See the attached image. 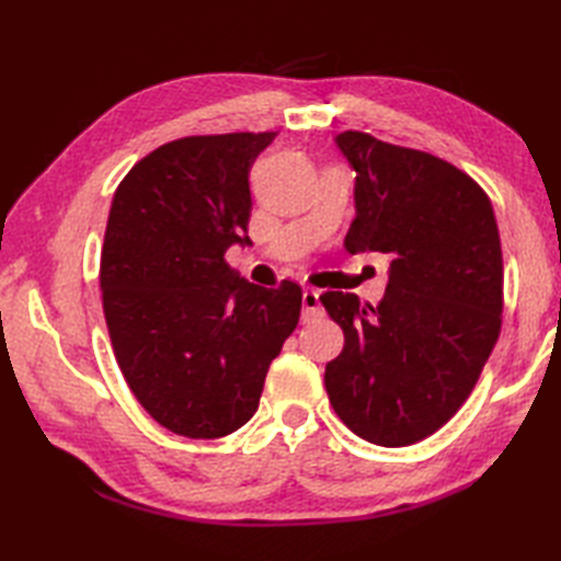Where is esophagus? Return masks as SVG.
I'll return each instance as SVG.
<instances>
[{
  "label": "esophagus",
  "instance_id": "1",
  "mask_svg": "<svg viewBox=\"0 0 561 561\" xmlns=\"http://www.w3.org/2000/svg\"><path fill=\"white\" fill-rule=\"evenodd\" d=\"M320 313H323V306H320V291L306 289L304 291V320L318 318Z\"/></svg>",
  "mask_w": 561,
  "mask_h": 561
}]
</instances>
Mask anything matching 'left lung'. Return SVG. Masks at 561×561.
<instances>
[{
	"label": "left lung",
	"instance_id": "1",
	"mask_svg": "<svg viewBox=\"0 0 561 561\" xmlns=\"http://www.w3.org/2000/svg\"><path fill=\"white\" fill-rule=\"evenodd\" d=\"M337 145L356 171L344 248L392 262L376 308L356 294L320 296L344 332L325 390L356 436L410 446L460 410L502 332L496 217L484 190L434 153L359 129L337 135Z\"/></svg>",
	"mask_w": 561,
	"mask_h": 561
}]
</instances>
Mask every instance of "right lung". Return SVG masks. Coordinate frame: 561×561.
Here are the masks:
<instances>
[{"label":"right lung","instance_id":"1","mask_svg":"<svg viewBox=\"0 0 561 561\" xmlns=\"http://www.w3.org/2000/svg\"><path fill=\"white\" fill-rule=\"evenodd\" d=\"M274 135L173 139L115 190L99 274L105 325L129 390L173 434L241 428L299 323V284H248L224 257L248 241V173Z\"/></svg>","mask_w":561,"mask_h":561}]
</instances>
